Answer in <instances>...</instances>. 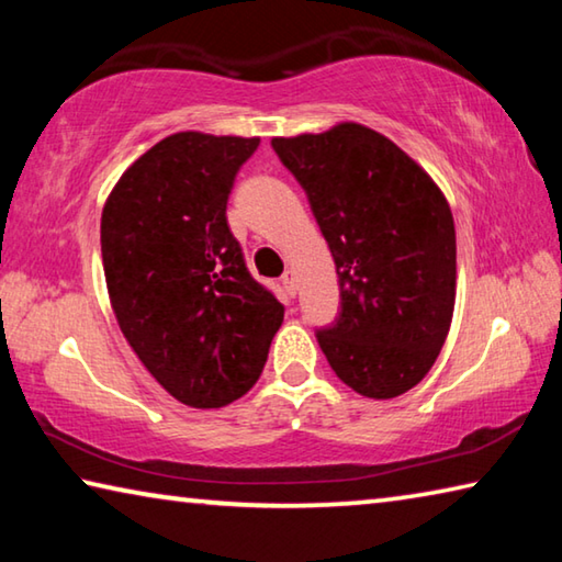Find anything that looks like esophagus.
<instances>
[{"instance_id":"1","label":"esophagus","mask_w":562,"mask_h":562,"mask_svg":"<svg viewBox=\"0 0 562 562\" xmlns=\"http://www.w3.org/2000/svg\"><path fill=\"white\" fill-rule=\"evenodd\" d=\"M282 288H284V292L290 294V297L297 294V274H294V270H288L282 274Z\"/></svg>"}]
</instances>
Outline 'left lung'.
Wrapping results in <instances>:
<instances>
[{
	"instance_id": "obj_1",
	"label": "left lung",
	"mask_w": 562,
	"mask_h": 562,
	"mask_svg": "<svg viewBox=\"0 0 562 562\" xmlns=\"http://www.w3.org/2000/svg\"><path fill=\"white\" fill-rule=\"evenodd\" d=\"M307 193L339 278V317L317 329L329 367L369 398L429 374L456 302L453 215L431 176L359 123L272 138Z\"/></svg>"
}]
</instances>
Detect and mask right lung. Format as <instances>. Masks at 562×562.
I'll return each mask as SVG.
<instances>
[{"label":"right lung","mask_w":562,"mask_h":562,"mask_svg":"<svg viewBox=\"0 0 562 562\" xmlns=\"http://www.w3.org/2000/svg\"><path fill=\"white\" fill-rule=\"evenodd\" d=\"M260 138L173 133L113 186L101 258L113 315L156 382L221 408L262 374L284 307L247 270L227 195Z\"/></svg>","instance_id":"add662e5"}]
</instances>
